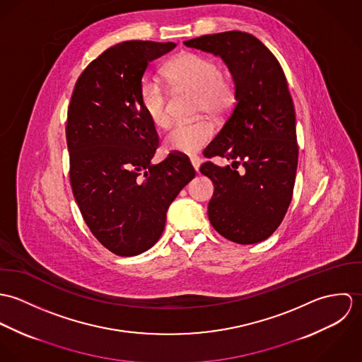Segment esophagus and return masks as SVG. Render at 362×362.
<instances>
[{
	"label": "esophagus",
	"instance_id": "esophagus-1",
	"mask_svg": "<svg viewBox=\"0 0 362 362\" xmlns=\"http://www.w3.org/2000/svg\"><path fill=\"white\" fill-rule=\"evenodd\" d=\"M189 161H191V164H192L194 170H195V171H199V167H201V158H199V157H197V156H192V157L189 158Z\"/></svg>",
	"mask_w": 362,
	"mask_h": 362
}]
</instances>
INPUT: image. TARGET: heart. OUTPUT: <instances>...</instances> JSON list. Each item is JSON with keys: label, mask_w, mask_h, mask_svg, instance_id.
<instances>
[{"label": "heart", "mask_w": 362, "mask_h": 362, "mask_svg": "<svg viewBox=\"0 0 362 362\" xmlns=\"http://www.w3.org/2000/svg\"><path fill=\"white\" fill-rule=\"evenodd\" d=\"M167 81L177 89L198 93V110L211 117L228 114L235 103L233 83L223 76L218 64L207 57L184 52L175 57L164 69ZM141 104L156 127L170 122L168 96L155 81H145L141 86ZM214 135V127L206 119L178 122L167 134L164 146L180 155H195Z\"/></svg>", "instance_id": "obj_1"}]
</instances>
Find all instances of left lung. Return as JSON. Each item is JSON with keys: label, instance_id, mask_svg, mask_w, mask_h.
I'll use <instances>...</instances> for the list:
<instances>
[{"label": "left lung", "instance_id": "left-lung-1", "mask_svg": "<svg viewBox=\"0 0 362 362\" xmlns=\"http://www.w3.org/2000/svg\"><path fill=\"white\" fill-rule=\"evenodd\" d=\"M184 45L221 57L235 90L231 114L205 149L206 157H226L231 165H201L214 185L209 220L227 240L257 244L280 226L296 182V111L286 75L270 50L245 32L205 35Z\"/></svg>", "mask_w": 362, "mask_h": 362}]
</instances>
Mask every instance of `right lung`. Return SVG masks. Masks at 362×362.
Wrapping results in <instances>:
<instances>
[{
	"instance_id": "obj_1",
	"label": "right lung",
	"mask_w": 362,
	"mask_h": 362,
	"mask_svg": "<svg viewBox=\"0 0 362 362\" xmlns=\"http://www.w3.org/2000/svg\"><path fill=\"white\" fill-rule=\"evenodd\" d=\"M175 46L131 40L107 49L81 74L68 107L75 201L93 235L119 257L155 245L168 206L195 177L184 156L152 164L158 136L141 104L148 65Z\"/></svg>"
}]
</instances>
